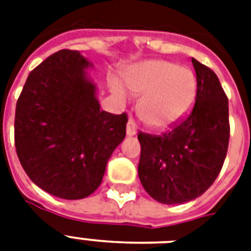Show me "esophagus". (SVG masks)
<instances>
[{
  "instance_id": "esophagus-1",
  "label": "esophagus",
  "mask_w": 251,
  "mask_h": 251,
  "mask_svg": "<svg viewBox=\"0 0 251 251\" xmlns=\"http://www.w3.org/2000/svg\"><path fill=\"white\" fill-rule=\"evenodd\" d=\"M126 133H127V135H135V133H137V124H135L133 118H129V121H127Z\"/></svg>"
}]
</instances>
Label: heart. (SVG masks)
I'll list each match as a JSON object with an SVG mask.
<instances>
[{
    "label": "heart",
    "instance_id": "obj_1",
    "mask_svg": "<svg viewBox=\"0 0 251 251\" xmlns=\"http://www.w3.org/2000/svg\"><path fill=\"white\" fill-rule=\"evenodd\" d=\"M126 86L142 95L139 114L147 125L168 127L191 109L197 96V79L190 69L167 61H150L137 65L126 75ZM116 94L124 98L121 87Z\"/></svg>",
    "mask_w": 251,
    "mask_h": 251
}]
</instances>
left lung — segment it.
<instances>
[{
	"label": "left lung",
	"instance_id": "obj_1",
	"mask_svg": "<svg viewBox=\"0 0 251 251\" xmlns=\"http://www.w3.org/2000/svg\"><path fill=\"white\" fill-rule=\"evenodd\" d=\"M197 96L190 113L161 135L139 131L138 175L155 201L177 204L193 201L214 183L229 143L228 98L210 68L191 58Z\"/></svg>",
	"mask_w": 251,
	"mask_h": 251
}]
</instances>
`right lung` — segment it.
<instances>
[{"label": "right lung", "instance_id": "1", "mask_svg": "<svg viewBox=\"0 0 251 251\" xmlns=\"http://www.w3.org/2000/svg\"><path fill=\"white\" fill-rule=\"evenodd\" d=\"M88 65L78 50L53 53L29 73L15 108L18 159L33 183L58 198L92 194L126 135L127 114L100 109Z\"/></svg>", "mask_w": 251, "mask_h": 251}]
</instances>
